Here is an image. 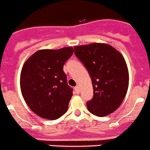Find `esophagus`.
I'll return each mask as SVG.
<instances>
[{"instance_id": "34e87169", "label": "esophagus", "mask_w": 150, "mask_h": 150, "mask_svg": "<svg viewBox=\"0 0 150 150\" xmlns=\"http://www.w3.org/2000/svg\"><path fill=\"white\" fill-rule=\"evenodd\" d=\"M74 90H75V93H76V94H78V93H80V88H79V86H76V87L74 88Z\"/></svg>"}]
</instances>
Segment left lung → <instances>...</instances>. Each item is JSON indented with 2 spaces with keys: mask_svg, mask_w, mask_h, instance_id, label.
<instances>
[{
  "mask_svg": "<svg viewBox=\"0 0 150 150\" xmlns=\"http://www.w3.org/2000/svg\"><path fill=\"white\" fill-rule=\"evenodd\" d=\"M75 54L87 69L93 98L86 103L89 112L104 117L117 110L127 92L129 73L125 57L108 44L75 46Z\"/></svg>",
  "mask_w": 150,
  "mask_h": 150,
  "instance_id": "8db88e82",
  "label": "left lung"
}]
</instances>
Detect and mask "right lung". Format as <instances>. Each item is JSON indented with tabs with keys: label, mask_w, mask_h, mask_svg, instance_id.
<instances>
[{
	"label": "right lung",
	"mask_w": 150,
	"mask_h": 150,
	"mask_svg": "<svg viewBox=\"0 0 150 150\" xmlns=\"http://www.w3.org/2000/svg\"><path fill=\"white\" fill-rule=\"evenodd\" d=\"M73 54L72 47L38 50L24 63L22 95L29 108L42 118L56 120L67 111L73 89L63 68Z\"/></svg>",
	"instance_id": "obj_1"
}]
</instances>
